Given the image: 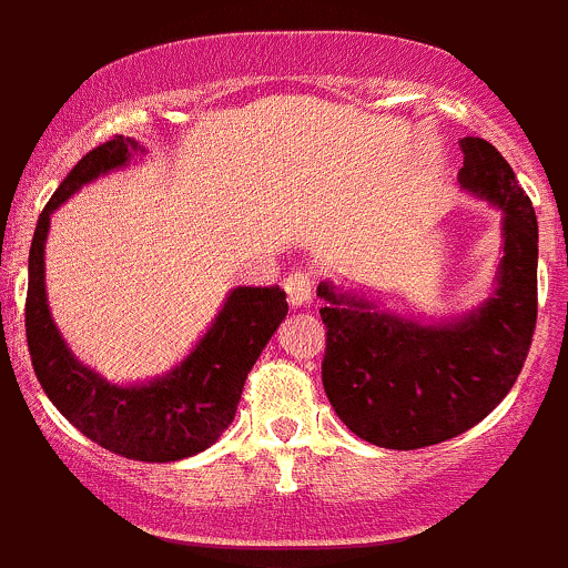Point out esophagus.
<instances>
[{"mask_svg":"<svg viewBox=\"0 0 568 568\" xmlns=\"http://www.w3.org/2000/svg\"><path fill=\"white\" fill-rule=\"evenodd\" d=\"M285 294H288L291 307H304V304L313 302V277L304 268H296L285 277Z\"/></svg>","mask_w":568,"mask_h":568,"instance_id":"1","label":"esophagus"}]
</instances>
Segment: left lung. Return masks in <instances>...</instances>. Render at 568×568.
Segmentation results:
<instances>
[{
  "label": "left lung",
  "mask_w": 568,
  "mask_h": 568,
  "mask_svg": "<svg viewBox=\"0 0 568 568\" xmlns=\"http://www.w3.org/2000/svg\"><path fill=\"white\" fill-rule=\"evenodd\" d=\"M459 149V187L500 209L504 255L479 307L425 324L332 283L318 285L326 397L351 433L384 449H422L479 425L515 386L534 339V204L493 143L463 139Z\"/></svg>",
  "instance_id": "obj_1"
}]
</instances>
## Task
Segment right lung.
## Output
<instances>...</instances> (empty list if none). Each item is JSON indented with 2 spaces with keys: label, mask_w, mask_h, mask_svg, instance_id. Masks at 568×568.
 <instances>
[{
  "label": "right lung",
  "mask_w": 568,
  "mask_h": 568,
  "mask_svg": "<svg viewBox=\"0 0 568 568\" xmlns=\"http://www.w3.org/2000/svg\"><path fill=\"white\" fill-rule=\"evenodd\" d=\"M141 154L146 149L124 135L100 143L83 154L45 204L29 250L27 345L48 399L87 438L141 463H174L209 449L234 422L247 373L288 315V302L277 285L229 291L195 348L152 381L111 384L87 367L64 343L48 307L45 239L51 214L83 184L124 169Z\"/></svg>",
  "instance_id": "obj_1"
}]
</instances>
